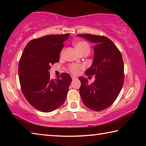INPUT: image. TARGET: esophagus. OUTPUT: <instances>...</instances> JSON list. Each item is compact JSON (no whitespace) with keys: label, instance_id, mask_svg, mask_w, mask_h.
Masks as SVG:
<instances>
[{"label":"esophagus","instance_id":"1","mask_svg":"<svg viewBox=\"0 0 146 146\" xmlns=\"http://www.w3.org/2000/svg\"><path fill=\"white\" fill-rule=\"evenodd\" d=\"M71 78H72V80H76V78H77V77H76V76H71Z\"/></svg>","mask_w":146,"mask_h":146}]
</instances>
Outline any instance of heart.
Instances as JSON below:
<instances>
[{
    "mask_svg": "<svg viewBox=\"0 0 146 146\" xmlns=\"http://www.w3.org/2000/svg\"><path fill=\"white\" fill-rule=\"evenodd\" d=\"M73 45L75 46L76 50H77L81 55H86L90 53L91 51V46L87 41L86 40H77L73 42ZM64 49L61 51L60 55H62L64 53ZM82 69V66L76 64H71L69 67V71L74 75H76L79 73V71Z\"/></svg>",
    "mask_w": 146,
    "mask_h": 146,
    "instance_id": "b5f03b06",
    "label": "heart"
}]
</instances>
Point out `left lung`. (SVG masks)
<instances>
[{
  "label": "left lung",
  "mask_w": 146,
  "mask_h": 146,
  "mask_svg": "<svg viewBox=\"0 0 146 146\" xmlns=\"http://www.w3.org/2000/svg\"><path fill=\"white\" fill-rule=\"evenodd\" d=\"M95 45L92 66L86 71L89 77L95 80L90 84L88 79L80 76V94L82 102L91 110L100 111L113 104L123 84L124 70L120 51L110 38L91 34H78Z\"/></svg>",
  "instance_id": "left-lung-1"
}]
</instances>
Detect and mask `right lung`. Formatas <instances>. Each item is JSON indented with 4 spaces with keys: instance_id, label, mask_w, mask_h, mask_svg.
<instances>
[{
    "instance_id": "1",
    "label": "right lung",
    "mask_w": 146,
    "mask_h": 146,
    "mask_svg": "<svg viewBox=\"0 0 146 146\" xmlns=\"http://www.w3.org/2000/svg\"><path fill=\"white\" fill-rule=\"evenodd\" d=\"M70 34L49 35L33 39L24 48L19 63L21 90L28 102L44 113L63 104L72 79L68 73L51 80V64L59 61L64 42Z\"/></svg>"
}]
</instances>
